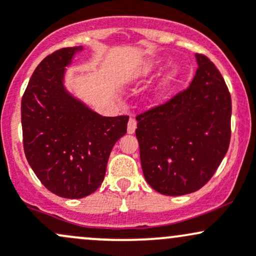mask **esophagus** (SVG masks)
<instances>
[{
	"instance_id": "obj_1",
	"label": "esophagus",
	"mask_w": 256,
	"mask_h": 256,
	"mask_svg": "<svg viewBox=\"0 0 256 256\" xmlns=\"http://www.w3.org/2000/svg\"><path fill=\"white\" fill-rule=\"evenodd\" d=\"M136 129V120L134 118H129L128 120V127H127V132L129 134H133Z\"/></svg>"
}]
</instances>
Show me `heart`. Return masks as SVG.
<instances>
[{
    "mask_svg": "<svg viewBox=\"0 0 256 256\" xmlns=\"http://www.w3.org/2000/svg\"><path fill=\"white\" fill-rule=\"evenodd\" d=\"M177 76L178 72L176 70H171L167 73H164V76L160 79V82L156 85V92H166L167 89H170V88L174 84Z\"/></svg>",
    "mask_w": 256,
    "mask_h": 256,
    "instance_id": "heart-1",
    "label": "heart"
}]
</instances>
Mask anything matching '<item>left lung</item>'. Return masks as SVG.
I'll return each instance as SVG.
<instances>
[{
	"instance_id": "left-lung-1",
	"label": "left lung",
	"mask_w": 256,
	"mask_h": 256,
	"mask_svg": "<svg viewBox=\"0 0 256 256\" xmlns=\"http://www.w3.org/2000/svg\"><path fill=\"white\" fill-rule=\"evenodd\" d=\"M189 88L136 117L146 182L164 195H186L210 180L230 140L232 101L221 73L204 54Z\"/></svg>"
}]
</instances>
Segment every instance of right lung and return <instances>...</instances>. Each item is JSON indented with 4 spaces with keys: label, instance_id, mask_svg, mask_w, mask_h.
<instances>
[{
    "label": "right lung",
    "instance_id": "obj_1",
    "mask_svg": "<svg viewBox=\"0 0 256 256\" xmlns=\"http://www.w3.org/2000/svg\"><path fill=\"white\" fill-rule=\"evenodd\" d=\"M82 46L64 48L40 62L22 98L26 160L54 194L80 199L105 178L112 148L127 133L128 116L102 117L66 89V68Z\"/></svg>",
    "mask_w": 256,
    "mask_h": 256
}]
</instances>
